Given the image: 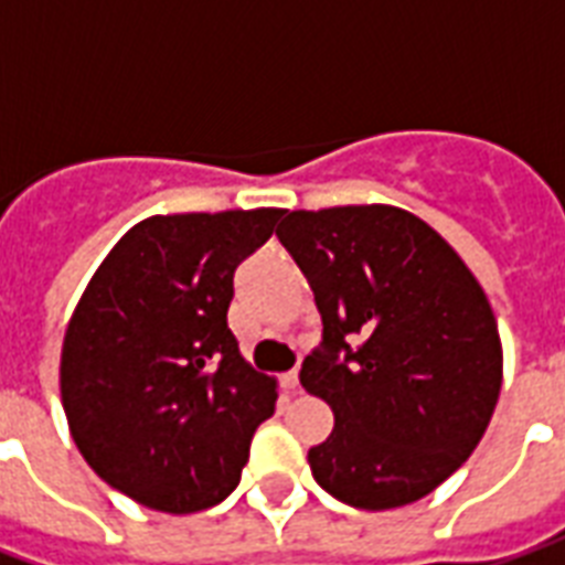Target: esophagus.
I'll use <instances>...</instances> for the list:
<instances>
[{
    "label": "esophagus",
    "mask_w": 565,
    "mask_h": 565,
    "mask_svg": "<svg viewBox=\"0 0 565 565\" xmlns=\"http://www.w3.org/2000/svg\"><path fill=\"white\" fill-rule=\"evenodd\" d=\"M281 390H284V393H296V390H299V372H296V370L284 372V375H281Z\"/></svg>",
    "instance_id": "34e87169"
}]
</instances>
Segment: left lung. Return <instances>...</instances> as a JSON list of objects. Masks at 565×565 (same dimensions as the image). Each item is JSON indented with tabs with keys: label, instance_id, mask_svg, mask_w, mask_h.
<instances>
[{
	"label": "left lung",
	"instance_id": "8db88e82",
	"mask_svg": "<svg viewBox=\"0 0 565 565\" xmlns=\"http://www.w3.org/2000/svg\"><path fill=\"white\" fill-rule=\"evenodd\" d=\"M275 234L322 317L299 377L334 430L308 451L310 472L352 508L419 501L469 460L499 402L501 340L481 284L390 204L292 211Z\"/></svg>",
	"mask_w": 565,
	"mask_h": 565
}]
</instances>
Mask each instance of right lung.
<instances>
[{
  "label": "right lung",
  "instance_id": "1",
  "mask_svg": "<svg viewBox=\"0 0 565 565\" xmlns=\"http://www.w3.org/2000/svg\"><path fill=\"white\" fill-rule=\"evenodd\" d=\"M284 211L149 216L87 284L61 352V398L90 469L128 499L195 513L228 499L275 381L239 358L234 273Z\"/></svg>",
  "mask_w": 565,
  "mask_h": 565
}]
</instances>
